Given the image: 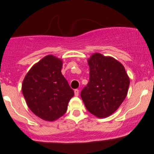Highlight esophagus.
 <instances>
[{"mask_svg": "<svg viewBox=\"0 0 154 154\" xmlns=\"http://www.w3.org/2000/svg\"><path fill=\"white\" fill-rule=\"evenodd\" d=\"M79 93H80V91H79L78 89H75V90H74V94H75V96H78L79 95Z\"/></svg>", "mask_w": 154, "mask_h": 154, "instance_id": "34e87169", "label": "esophagus"}]
</instances>
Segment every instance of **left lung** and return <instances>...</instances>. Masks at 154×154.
<instances>
[{
    "label": "left lung",
    "mask_w": 154,
    "mask_h": 154,
    "mask_svg": "<svg viewBox=\"0 0 154 154\" xmlns=\"http://www.w3.org/2000/svg\"><path fill=\"white\" fill-rule=\"evenodd\" d=\"M87 61L89 82L80 95L90 113L104 119L123 103L128 92L130 77L123 65L109 56L94 53Z\"/></svg>",
    "instance_id": "left-lung-1"
}]
</instances>
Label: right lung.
I'll return each mask as SVG.
<instances>
[{
	"mask_svg": "<svg viewBox=\"0 0 154 154\" xmlns=\"http://www.w3.org/2000/svg\"><path fill=\"white\" fill-rule=\"evenodd\" d=\"M63 60L45 56L24 77L21 90L29 109L47 122H54L66 112L74 91L62 74Z\"/></svg>",
	"mask_w": 154,
	"mask_h": 154,
	"instance_id": "right-lung-1",
	"label": "right lung"
}]
</instances>
